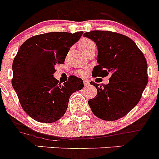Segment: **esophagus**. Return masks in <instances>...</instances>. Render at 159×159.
Segmentation results:
<instances>
[{
  "instance_id": "esophagus-1",
  "label": "esophagus",
  "mask_w": 159,
  "mask_h": 159,
  "mask_svg": "<svg viewBox=\"0 0 159 159\" xmlns=\"http://www.w3.org/2000/svg\"><path fill=\"white\" fill-rule=\"evenodd\" d=\"M84 85H85V86H88V85H89V84H90L89 80H84Z\"/></svg>"
}]
</instances>
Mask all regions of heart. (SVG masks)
Returning <instances> with one entry per match:
<instances>
[{"label": "heart", "instance_id": "1", "mask_svg": "<svg viewBox=\"0 0 159 159\" xmlns=\"http://www.w3.org/2000/svg\"><path fill=\"white\" fill-rule=\"evenodd\" d=\"M93 47H95V43L92 40H89V39H83L80 42V48L84 53L87 52L90 48H92ZM84 73H85L84 71H79V74L81 75H84Z\"/></svg>", "mask_w": 159, "mask_h": 159}]
</instances>
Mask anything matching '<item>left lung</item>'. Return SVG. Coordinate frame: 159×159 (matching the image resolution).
<instances>
[{"label": "left lung", "instance_id": "1", "mask_svg": "<svg viewBox=\"0 0 159 159\" xmlns=\"http://www.w3.org/2000/svg\"><path fill=\"white\" fill-rule=\"evenodd\" d=\"M84 37L97 46V63L94 77L110 75L109 83L99 85L95 98L88 104L95 116L113 121L123 117L139 102L148 83L147 63L144 55L131 39L110 31L85 32Z\"/></svg>", "mask_w": 159, "mask_h": 159}]
</instances>
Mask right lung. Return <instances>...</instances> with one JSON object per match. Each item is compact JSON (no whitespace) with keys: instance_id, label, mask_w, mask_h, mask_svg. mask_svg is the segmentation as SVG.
I'll return each mask as SVG.
<instances>
[{"instance_id":"1","label":"right lung","mask_w":159,"mask_h":159,"mask_svg":"<svg viewBox=\"0 0 159 159\" xmlns=\"http://www.w3.org/2000/svg\"><path fill=\"white\" fill-rule=\"evenodd\" d=\"M83 32H48L32 36L20 47L12 62V84L22 108L40 123H53L67 111L71 94L84 88L80 78L71 75L64 84L53 76Z\"/></svg>"}]
</instances>
